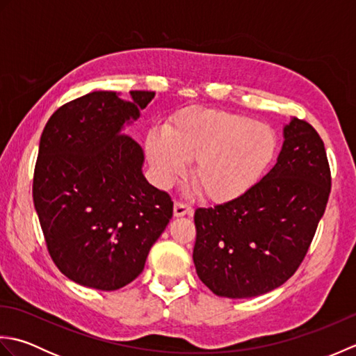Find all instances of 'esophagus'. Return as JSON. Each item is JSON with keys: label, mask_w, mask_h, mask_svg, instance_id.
Listing matches in <instances>:
<instances>
[{"label": "esophagus", "mask_w": 356, "mask_h": 356, "mask_svg": "<svg viewBox=\"0 0 356 356\" xmlns=\"http://www.w3.org/2000/svg\"><path fill=\"white\" fill-rule=\"evenodd\" d=\"M193 208L185 205L182 202L174 203V217H184V216H191Z\"/></svg>", "instance_id": "obj_1"}]
</instances>
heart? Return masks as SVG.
Returning <instances> with one entry per match:
<instances>
[{"instance_id":"1","label":"heart","mask_w":356,"mask_h":356,"mask_svg":"<svg viewBox=\"0 0 356 356\" xmlns=\"http://www.w3.org/2000/svg\"><path fill=\"white\" fill-rule=\"evenodd\" d=\"M277 131L264 122L214 108H191L151 133L147 154L159 182L171 184L194 162L193 180L205 197L228 202L246 194L274 163Z\"/></svg>"}]
</instances>
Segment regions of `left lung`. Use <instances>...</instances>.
Wrapping results in <instances>:
<instances>
[{"label": "left lung", "instance_id": "left-lung-1", "mask_svg": "<svg viewBox=\"0 0 356 356\" xmlns=\"http://www.w3.org/2000/svg\"><path fill=\"white\" fill-rule=\"evenodd\" d=\"M277 163L238 199L194 213L193 260L218 297L251 298L287 282L311 246L330 194V166L315 128L292 118Z\"/></svg>", "mask_w": 356, "mask_h": 356}]
</instances>
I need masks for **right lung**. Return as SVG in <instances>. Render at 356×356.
I'll return each mask as SVG.
<instances>
[{
    "label": "right lung",
    "instance_id": "obj_1",
    "mask_svg": "<svg viewBox=\"0 0 356 356\" xmlns=\"http://www.w3.org/2000/svg\"><path fill=\"white\" fill-rule=\"evenodd\" d=\"M93 92L64 104L41 134L33 203L53 263L74 283L116 291L145 266L172 217L168 193L142 174L143 151L124 124L154 92Z\"/></svg>",
    "mask_w": 356,
    "mask_h": 356
}]
</instances>
